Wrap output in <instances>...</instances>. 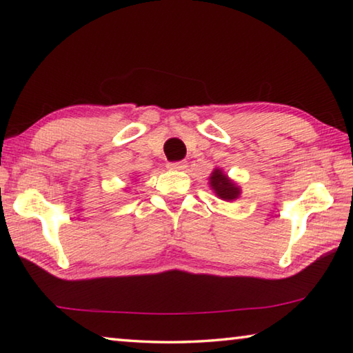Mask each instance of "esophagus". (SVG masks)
Returning <instances> with one entry per match:
<instances>
[{
    "instance_id": "obj_1",
    "label": "esophagus",
    "mask_w": 353,
    "mask_h": 353,
    "mask_svg": "<svg viewBox=\"0 0 353 353\" xmlns=\"http://www.w3.org/2000/svg\"><path fill=\"white\" fill-rule=\"evenodd\" d=\"M168 168L176 170V171H183L187 168V162H172V163H168Z\"/></svg>"
}]
</instances>
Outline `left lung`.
I'll return each instance as SVG.
<instances>
[{
    "label": "left lung",
    "instance_id": "left-lung-1",
    "mask_svg": "<svg viewBox=\"0 0 353 353\" xmlns=\"http://www.w3.org/2000/svg\"><path fill=\"white\" fill-rule=\"evenodd\" d=\"M208 187L218 199L232 202L241 196V187L225 174L223 168H214L208 177Z\"/></svg>",
    "mask_w": 353,
    "mask_h": 353
}]
</instances>
